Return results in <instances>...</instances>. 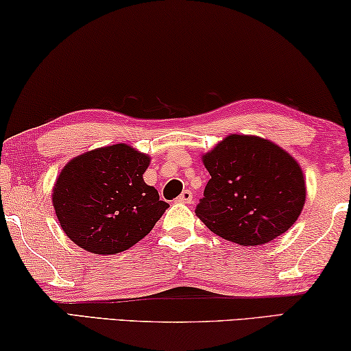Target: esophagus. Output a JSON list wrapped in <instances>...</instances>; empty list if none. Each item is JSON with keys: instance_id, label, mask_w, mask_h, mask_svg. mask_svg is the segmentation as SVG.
<instances>
[{"instance_id": "esophagus-1", "label": "esophagus", "mask_w": 351, "mask_h": 351, "mask_svg": "<svg viewBox=\"0 0 351 351\" xmlns=\"http://www.w3.org/2000/svg\"><path fill=\"white\" fill-rule=\"evenodd\" d=\"M193 200L192 198V192L191 191H182L181 195L176 198V203H186V205H189V203Z\"/></svg>"}]
</instances>
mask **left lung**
<instances>
[{
  "label": "left lung",
  "instance_id": "left-lung-1",
  "mask_svg": "<svg viewBox=\"0 0 351 351\" xmlns=\"http://www.w3.org/2000/svg\"><path fill=\"white\" fill-rule=\"evenodd\" d=\"M202 162L211 180L195 214L221 238L247 247L263 245L300 217L306 203L304 173L271 140L230 134Z\"/></svg>",
  "mask_w": 351,
  "mask_h": 351
}]
</instances>
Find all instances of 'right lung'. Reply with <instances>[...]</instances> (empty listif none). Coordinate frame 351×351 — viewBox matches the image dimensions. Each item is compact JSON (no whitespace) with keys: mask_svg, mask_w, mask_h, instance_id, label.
Returning a JSON list of instances; mask_svg holds the SVG:
<instances>
[{"mask_svg":"<svg viewBox=\"0 0 351 351\" xmlns=\"http://www.w3.org/2000/svg\"><path fill=\"white\" fill-rule=\"evenodd\" d=\"M151 158L130 145L86 151L62 167L51 193L72 243L91 254L128 250L148 234L169 203L143 181Z\"/></svg>","mask_w":351,"mask_h":351,"instance_id":"1","label":"right lung"}]
</instances>
